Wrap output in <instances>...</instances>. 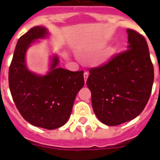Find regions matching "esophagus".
I'll use <instances>...</instances> for the list:
<instances>
[{
  "instance_id": "1",
  "label": "esophagus",
  "mask_w": 160,
  "mask_h": 160,
  "mask_svg": "<svg viewBox=\"0 0 160 160\" xmlns=\"http://www.w3.org/2000/svg\"><path fill=\"white\" fill-rule=\"evenodd\" d=\"M88 76H89V73L85 71V72L84 73V78H85V82H86V80H87Z\"/></svg>"
}]
</instances>
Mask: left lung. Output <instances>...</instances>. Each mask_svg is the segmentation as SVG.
Instances as JSON below:
<instances>
[{"mask_svg": "<svg viewBox=\"0 0 160 160\" xmlns=\"http://www.w3.org/2000/svg\"><path fill=\"white\" fill-rule=\"evenodd\" d=\"M127 33L128 50L90 69L86 81L95 115L109 126L138 116L149 101L154 82L146 40L134 30L127 29Z\"/></svg>", "mask_w": 160, "mask_h": 160, "instance_id": "obj_1", "label": "left lung"}]
</instances>
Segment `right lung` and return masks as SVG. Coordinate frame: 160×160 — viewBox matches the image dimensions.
Instances as JSON below:
<instances>
[{
	"label": "right lung",
	"mask_w": 160,
	"mask_h": 160,
	"mask_svg": "<svg viewBox=\"0 0 160 160\" xmlns=\"http://www.w3.org/2000/svg\"><path fill=\"white\" fill-rule=\"evenodd\" d=\"M47 35L42 26H35L17 41L9 68V87L21 116L35 126L60 128L67 122L77 93L84 86V71L58 68L54 56L51 71L41 76L27 70L25 55L30 45Z\"/></svg>",
	"instance_id": "obj_1"
}]
</instances>
